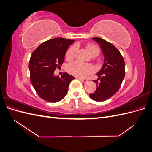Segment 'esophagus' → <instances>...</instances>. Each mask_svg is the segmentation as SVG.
<instances>
[{
	"label": "esophagus",
	"instance_id": "obj_1",
	"mask_svg": "<svg viewBox=\"0 0 152 152\" xmlns=\"http://www.w3.org/2000/svg\"><path fill=\"white\" fill-rule=\"evenodd\" d=\"M78 79H79L81 82H87V79H81V78H78Z\"/></svg>",
	"mask_w": 152,
	"mask_h": 152
}]
</instances>
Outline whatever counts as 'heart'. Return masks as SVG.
I'll list each match as a JSON object with an SVG mask.
<instances>
[{"mask_svg":"<svg viewBox=\"0 0 152 152\" xmlns=\"http://www.w3.org/2000/svg\"><path fill=\"white\" fill-rule=\"evenodd\" d=\"M87 50L91 56H98L99 53V48L95 45L89 44L87 45ZM77 50V47L73 45L68 49L66 53V58L67 59H72L75 56ZM68 72L71 74L78 77H84L89 75L94 71L93 67L88 64H84L79 61H74L69 64L67 66Z\"/></svg>","mask_w":152,"mask_h":152,"instance_id":"1","label":"heart"}]
</instances>
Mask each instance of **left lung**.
Returning a JSON list of instances; mask_svg holds the SVG:
<instances>
[{
  "label": "left lung",
  "mask_w": 152,
  "mask_h": 152,
  "mask_svg": "<svg viewBox=\"0 0 152 152\" xmlns=\"http://www.w3.org/2000/svg\"><path fill=\"white\" fill-rule=\"evenodd\" d=\"M92 39L99 44L104 58L102 68L96 74L100 82L93 80L97 89L89 97L96 102H103L111 98L120 88L125 77V63L120 51L112 44L99 37Z\"/></svg>",
  "instance_id": "1"
}]
</instances>
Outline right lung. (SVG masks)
Returning <instances> with one entry per match:
<instances>
[{"label":"right lung","mask_w":152,"mask_h":152,"mask_svg":"<svg viewBox=\"0 0 152 152\" xmlns=\"http://www.w3.org/2000/svg\"><path fill=\"white\" fill-rule=\"evenodd\" d=\"M73 40L54 38L41 44L31 54L29 61L30 81L40 97L51 103H56L66 95L70 82L75 79L64 73L59 77L54 72L60 67L68 47Z\"/></svg>","instance_id":"obj_1"}]
</instances>
